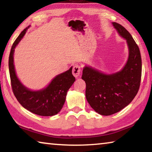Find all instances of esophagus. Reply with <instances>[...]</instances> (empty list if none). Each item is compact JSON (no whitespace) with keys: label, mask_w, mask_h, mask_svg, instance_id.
Masks as SVG:
<instances>
[{"label":"esophagus","mask_w":152,"mask_h":152,"mask_svg":"<svg viewBox=\"0 0 152 152\" xmlns=\"http://www.w3.org/2000/svg\"><path fill=\"white\" fill-rule=\"evenodd\" d=\"M80 72H81V67L80 66H79L78 64H76L74 65L73 68H72V74L73 75L77 78L80 76Z\"/></svg>","instance_id":"esophagus-1"}]
</instances>
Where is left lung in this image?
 <instances>
[{"label":"left lung","mask_w":152,"mask_h":152,"mask_svg":"<svg viewBox=\"0 0 152 152\" xmlns=\"http://www.w3.org/2000/svg\"><path fill=\"white\" fill-rule=\"evenodd\" d=\"M113 25L127 40L129 58L124 68L107 75L85 66L82 76L86 82L87 101L95 111L105 116L120 111L133 101L140 89L142 68L140 49L132 35L121 25Z\"/></svg>","instance_id":"8db88e82"}]
</instances>
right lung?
<instances>
[{
  "mask_svg": "<svg viewBox=\"0 0 152 152\" xmlns=\"http://www.w3.org/2000/svg\"><path fill=\"white\" fill-rule=\"evenodd\" d=\"M23 31L12 45L9 58V68L13 94L25 109L40 116H53L60 111L66 101L68 89L75 81L72 68L56 76L45 88L38 91H30L20 83L15 70L13 53L15 48L26 33Z\"/></svg>",
  "mask_w": 152,
  "mask_h": 152,
  "instance_id": "right-lung-1",
  "label": "right lung"
}]
</instances>
